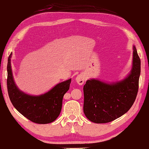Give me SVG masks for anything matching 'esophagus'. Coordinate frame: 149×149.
Masks as SVG:
<instances>
[{
    "instance_id": "esophagus-1",
    "label": "esophagus",
    "mask_w": 149,
    "mask_h": 149,
    "mask_svg": "<svg viewBox=\"0 0 149 149\" xmlns=\"http://www.w3.org/2000/svg\"><path fill=\"white\" fill-rule=\"evenodd\" d=\"M76 81H77V84L80 85H83V84L84 83L85 81V77L84 76L80 74H78L77 77H76Z\"/></svg>"
}]
</instances>
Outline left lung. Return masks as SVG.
Wrapping results in <instances>:
<instances>
[{"mask_svg": "<svg viewBox=\"0 0 149 149\" xmlns=\"http://www.w3.org/2000/svg\"><path fill=\"white\" fill-rule=\"evenodd\" d=\"M132 68L121 80L107 82L90 79L84 86V112L94 123H107L119 118L130 110L136 100L141 62L135 46L133 47Z\"/></svg>", "mask_w": 149, "mask_h": 149, "instance_id": "obj_1", "label": "left lung"}]
</instances>
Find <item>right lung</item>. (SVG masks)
I'll return each instance as SVG.
<instances>
[{
  "label": "right lung",
  "mask_w": 149,
  "mask_h": 149,
  "mask_svg": "<svg viewBox=\"0 0 149 149\" xmlns=\"http://www.w3.org/2000/svg\"><path fill=\"white\" fill-rule=\"evenodd\" d=\"M9 56L7 71L8 91L14 107L29 120L37 124H49L60 115L64 95L69 89L71 78L54 86L49 91L38 95H30L22 91L13 78L11 59Z\"/></svg>",
  "instance_id": "1"
}]
</instances>
